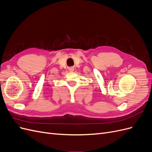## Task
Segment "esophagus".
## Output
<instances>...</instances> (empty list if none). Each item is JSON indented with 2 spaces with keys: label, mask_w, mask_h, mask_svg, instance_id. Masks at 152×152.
<instances>
[{
  "label": "esophagus",
  "mask_w": 152,
  "mask_h": 152,
  "mask_svg": "<svg viewBox=\"0 0 152 152\" xmlns=\"http://www.w3.org/2000/svg\"><path fill=\"white\" fill-rule=\"evenodd\" d=\"M71 69H72V70H73V68H71Z\"/></svg>",
  "instance_id": "1"
}]
</instances>
